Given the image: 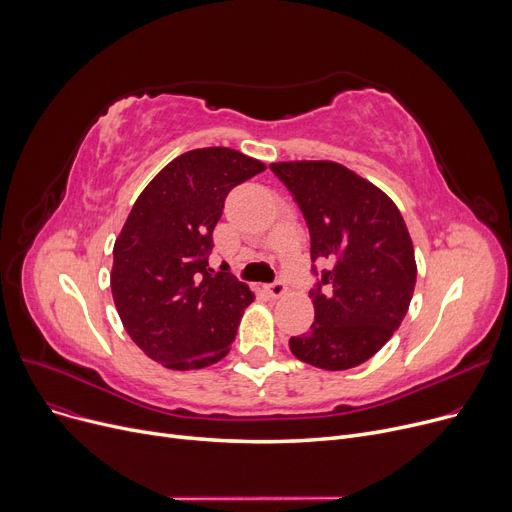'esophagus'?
Returning <instances> with one entry per match:
<instances>
[{
  "label": "esophagus",
  "instance_id": "34e87169",
  "mask_svg": "<svg viewBox=\"0 0 512 512\" xmlns=\"http://www.w3.org/2000/svg\"><path fill=\"white\" fill-rule=\"evenodd\" d=\"M266 291L270 297H283L287 293V285L283 281H275L273 285L266 287Z\"/></svg>",
  "mask_w": 512,
  "mask_h": 512
}]
</instances>
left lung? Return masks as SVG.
<instances>
[{"instance_id":"obj_1","label":"left lung","mask_w":512,"mask_h":512,"mask_svg":"<svg viewBox=\"0 0 512 512\" xmlns=\"http://www.w3.org/2000/svg\"><path fill=\"white\" fill-rule=\"evenodd\" d=\"M310 229V256L328 262L310 291L314 322L291 353L320 370H349L401 326L417 279L413 242L397 204L335 161L270 163Z\"/></svg>"}]
</instances>
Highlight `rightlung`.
I'll list each match as a JSON object with an SVG mask.
<instances>
[{
    "instance_id": "right-lung-1",
    "label": "right lung",
    "mask_w": 512,
    "mask_h": 512,
    "mask_svg": "<svg viewBox=\"0 0 512 512\" xmlns=\"http://www.w3.org/2000/svg\"><path fill=\"white\" fill-rule=\"evenodd\" d=\"M266 165L227 146L188 150L136 198L113 246L111 293L130 339L169 370L223 359L254 293L208 268L231 188Z\"/></svg>"
}]
</instances>
